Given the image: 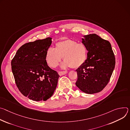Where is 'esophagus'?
I'll return each mask as SVG.
<instances>
[{
	"mask_svg": "<svg viewBox=\"0 0 130 130\" xmlns=\"http://www.w3.org/2000/svg\"><path fill=\"white\" fill-rule=\"evenodd\" d=\"M67 73H68L67 71H60V72H58V74L60 76H62L67 74Z\"/></svg>",
	"mask_w": 130,
	"mask_h": 130,
	"instance_id": "obj_1",
	"label": "esophagus"
}]
</instances>
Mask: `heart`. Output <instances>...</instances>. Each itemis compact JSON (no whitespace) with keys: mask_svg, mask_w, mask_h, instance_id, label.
<instances>
[{"mask_svg":"<svg viewBox=\"0 0 130 130\" xmlns=\"http://www.w3.org/2000/svg\"><path fill=\"white\" fill-rule=\"evenodd\" d=\"M88 48L83 43H78L75 40L67 39L57 42L55 48L49 47L45 53V61L48 66L56 68L62 59V69L69 67L78 68L87 60Z\"/></svg>","mask_w":130,"mask_h":130,"instance_id":"b5f03b06","label":"heart"}]
</instances>
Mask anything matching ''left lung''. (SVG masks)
Returning a JSON list of instances; mask_svg holds the SVG:
<instances>
[{
  "instance_id": "8db88e82",
  "label": "left lung",
  "mask_w": 130,
  "mask_h": 130,
  "mask_svg": "<svg viewBox=\"0 0 130 130\" xmlns=\"http://www.w3.org/2000/svg\"><path fill=\"white\" fill-rule=\"evenodd\" d=\"M88 48L85 62L77 70V87L83 92L93 94L102 91L108 84L115 66L110 43L96 34L82 36Z\"/></svg>"
}]
</instances>
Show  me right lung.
Segmentation results:
<instances>
[{"label": "right lung", "mask_w": 130, "mask_h": 130, "mask_svg": "<svg viewBox=\"0 0 130 130\" xmlns=\"http://www.w3.org/2000/svg\"><path fill=\"white\" fill-rule=\"evenodd\" d=\"M52 38L38 40L22 45L11 61L17 87L25 96L35 101H45L53 94L59 75L45 61Z\"/></svg>", "instance_id": "obj_1"}]
</instances>
